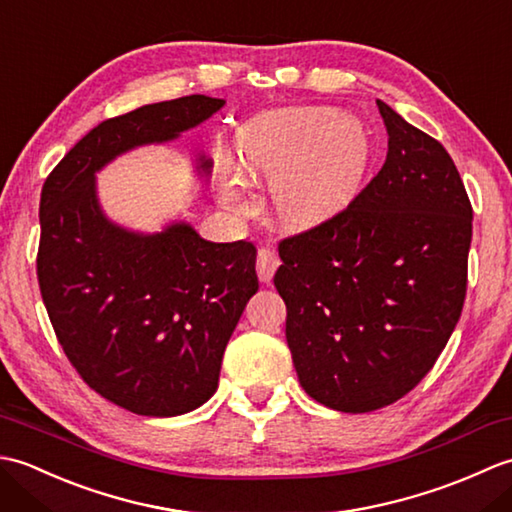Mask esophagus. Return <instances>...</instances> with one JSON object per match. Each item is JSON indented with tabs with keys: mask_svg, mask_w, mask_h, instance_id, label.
<instances>
[{
	"mask_svg": "<svg viewBox=\"0 0 512 512\" xmlns=\"http://www.w3.org/2000/svg\"><path fill=\"white\" fill-rule=\"evenodd\" d=\"M281 259L277 257V253L273 248H259L257 250V277L262 284H270V279H273L275 270L279 268Z\"/></svg>",
	"mask_w": 512,
	"mask_h": 512,
	"instance_id": "1",
	"label": "esophagus"
}]
</instances>
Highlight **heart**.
<instances>
[{
    "instance_id": "obj_1",
    "label": "heart",
    "mask_w": 512,
    "mask_h": 512,
    "mask_svg": "<svg viewBox=\"0 0 512 512\" xmlns=\"http://www.w3.org/2000/svg\"><path fill=\"white\" fill-rule=\"evenodd\" d=\"M374 160L367 127L332 107H279L237 132V169L246 180H273L277 213L292 228L332 220L363 191ZM220 200L244 209V184L220 178Z\"/></svg>"
}]
</instances>
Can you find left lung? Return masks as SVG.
<instances>
[{"mask_svg": "<svg viewBox=\"0 0 512 512\" xmlns=\"http://www.w3.org/2000/svg\"><path fill=\"white\" fill-rule=\"evenodd\" d=\"M389 151L332 220L279 244L275 288L306 394L343 413L396 402L427 376L462 314L473 209L436 138L378 101Z\"/></svg>", "mask_w": 512, "mask_h": 512, "instance_id": "8db88e82", "label": "left lung"}]
</instances>
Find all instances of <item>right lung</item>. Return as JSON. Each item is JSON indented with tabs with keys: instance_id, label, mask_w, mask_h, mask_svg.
Wrapping results in <instances>:
<instances>
[{
	"instance_id": "obj_1",
	"label": "right lung",
	"mask_w": 512,
	"mask_h": 512,
	"mask_svg": "<svg viewBox=\"0 0 512 512\" xmlns=\"http://www.w3.org/2000/svg\"><path fill=\"white\" fill-rule=\"evenodd\" d=\"M204 94L143 105L85 134L41 189L37 277L65 356L96 394L138 416L198 409L255 295L257 250L215 244L176 220L140 233L107 217L96 173L145 145H165L220 112ZM204 180L213 162L195 154Z\"/></svg>"
}]
</instances>
